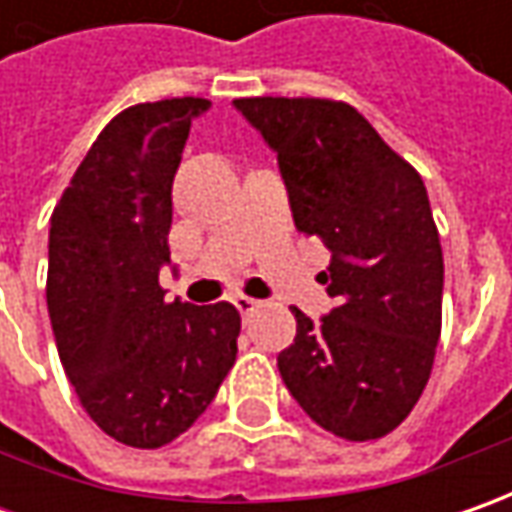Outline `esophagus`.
Returning a JSON list of instances; mask_svg holds the SVG:
<instances>
[{
  "label": "esophagus",
  "instance_id": "esophagus-1",
  "mask_svg": "<svg viewBox=\"0 0 512 512\" xmlns=\"http://www.w3.org/2000/svg\"><path fill=\"white\" fill-rule=\"evenodd\" d=\"M233 305H236V310H239V313L247 319L250 313H256V310L262 307V302H259V299H250V296H236V299H233Z\"/></svg>",
  "mask_w": 512,
  "mask_h": 512
}]
</instances>
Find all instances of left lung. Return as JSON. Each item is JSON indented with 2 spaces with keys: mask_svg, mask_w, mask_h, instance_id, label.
Returning <instances> with one entry per match:
<instances>
[{
  "mask_svg": "<svg viewBox=\"0 0 512 512\" xmlns=\"http://www.w3.org/2000/svg\"><path fill=\"white\" fill-rule=\"evenodd\" d=\"M233 105L276 153L296 227L333 253L322 282L336 307L319 322L293 307L282 382L319 427L382 439L419 402L442 333V245L422 176L344 102Z\"/></svg>",
  "mask_w": 512,
  "mask_h": 512,
  "instance_id": "obj_1",
  "label": "left lung"
}]
</instances>
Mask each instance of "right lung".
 <instances>
[{"mask_svg": "<svg viewBox=\"0 0 512 512\" xmlns=\"http://www.w3.org/2000/svg\"><path fill=\"white\" fill-rule=\"evenodd\" d=\"M207 99L113 116L50 216L48 313L59 359L110 439L153 450L182 436L236 362L239 310L165 302L173 176Z\"/></svg>", "mask_w": 512, "mask_h": 512, "instance_id": "1", "label": "right lung"}]
</instances>
